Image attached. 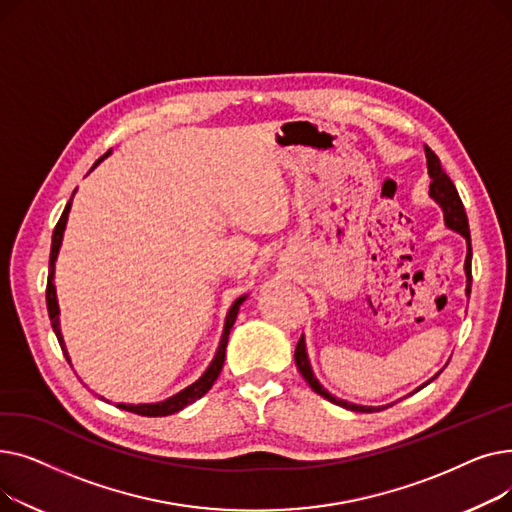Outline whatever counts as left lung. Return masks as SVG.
I'll return each mask as SVG.
<instances>
[{
	"label": "left lung",
	"instance_id": "1",
	"mask_svg": "<svg viewBox=\"0 0 512 512\" xmlns=\"http://www.w3.org/2000/svg\"><path fill=\"white\" fill-rule=\"evenodd\" d=\"M425 157H427V172H429V195H432L444 209V218H446V226L456 230L459 234H463L467 238V261H465V272H467V294H471V282H473V276H471V257H473V251H471V234H469V222H467V213H465V207H463V201L459 197V193H456V186L452 184V180L448 178V174L444 172L442 164H440V157L429 149L425 145ZM294 361H297V367L301 371V375L305 378V382L324 398H328L330 402H334V405L338 407H344L348 411H357V413H375V411H382L386 407H361V405H351V402L346 400H340L336 396H332L324 386H321L315 375L311 371V365H309V359H307V353H305V340L301 336V340L297 342V348H294ZM434 380V378H432ZM429 380V382H432ZM427 382V384H429ZM423 384V386H427ZM421 386V388H423ZM419 388V390H421ZM417 392V390H415Z\"/></svg>",
	"mask_w": 512,
	"mask_h": 512
}]
</instances>
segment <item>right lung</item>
Returning <instances> with one entry per match:
<instances>
[{
	"label": "right lung",
	"instance_id": "1",
	"mask_svg": "<svg viewBox=\"0 0 512 512\" xmlns=\"http://www.w3.org/2000/svg\"><path fill=\"white\" fill-rule=\"evenodd\" d=\"M110 155V151L103 153L97 161L95 166L99 164V161L103 157ZM72 201V199H70ZM68 211H70V203L66 205L64 213L60 222L56 224V230H53V236H51V253H49V276H47V290H45V301H47V311H49V319H51V328L53 332H56L58 336V342L62 346V351L68 359V353L64 348V338H62V332H60V307H58V299H56V286H53V267H56V259H58V251H60V245H62V234H64V228H66V220H68ZM242 301H245V297H240L234 301V305L230 307L228 311V317H226V326H224V334H222V340H220V346H218V353H215L211 365L207 367V371L201 375V378L191 384L188 388H184L182 392L170 396L168 400H161V402H155V405H116L124 411H130V413H137V415H143V417H166V415H174L178 411H182L184 407L191 405V402L199 400L211 386L213 382L218 380V375L224 367V359H226V346H228V336H230V330L234 326L236 321V315H238V309L242 305ZM70 361V359H68Z\"/></svg>",
	"mask_w": 512,
	"mask_h": 512
}]
</instances>
